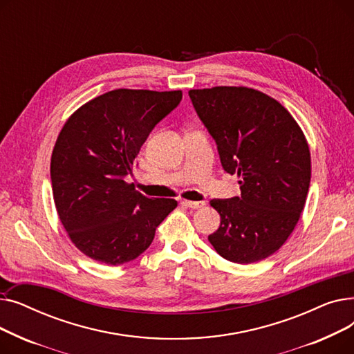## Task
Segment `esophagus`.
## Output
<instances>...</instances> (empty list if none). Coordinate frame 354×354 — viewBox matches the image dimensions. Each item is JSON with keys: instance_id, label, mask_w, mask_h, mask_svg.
Wrapping results in <instances>:
<instances>
[{"instance_id": "esophagus-1", "label": "esophagus", "mask_w": 354, "mask_h": 354, "mask_svg": "<svg viewBox=\"0 0 354 354\" xmlns=\"http://www.w3.org/2000/svg\"><path fill=\"white\" fill-rule=\"evenodd\" d=\"M182 203H183L185 207L191 208V209H199V208H202L203 205H205V202H202V201L201 202L199 201L198 202L196 201H183Z\"/></svg>"}]
</instances>
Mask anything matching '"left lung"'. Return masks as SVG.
<instances>
[{
  "instance_id": "8db88e82",
  "label": "left lung",
  "mask_w": 354,
  "mask_h": 354,
  "mask_svg": "<svg viewBox=\"0 0 354 354\" xmlns=\"http://www.w3.org/2000/svg\"><path fill=\"white\" fill-rule=\"evenodd\" d=\"M189 97L224 171L241 178V196L211 201L221 225L209 243L228 261H261L281 248L304 209L311 178L306 136L263 91L218 86L189 90Z\"/></svg>"
}]
</instances>
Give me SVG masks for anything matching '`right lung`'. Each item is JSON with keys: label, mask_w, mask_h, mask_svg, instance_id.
Here are the masks:
<instances>
[{"label": "right lung", "mask_w": 354, "mask_h": 354, "mask_svg": "<svg viewBox=\"0 0 354 354\" xmlns=\"http://www.w3.org/2000/svg\"><path fill=\"white\" fill-rule=\"evenodd\" d=\"M182 91L118 88L67 119L51 155V187L71 243L107 266L138 258L152 244L175 199L147 198L124 178L152 129L179 104Z\"/></svg>", "instance_id": "1"}]
</instances>
